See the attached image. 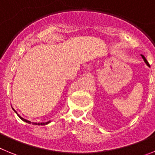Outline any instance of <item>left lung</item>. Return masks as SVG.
Instances as JSON below:
<instances>
[{
    "mask_svg": "<svg viewBox=\"0 0 155 155\" xmlns=\"http://www.w3.org/2000/svg\"><path fill=\"white\" fill-rule=\"evenodd\" d=\"M142 58L143 59V61H144V62L146 63V64H147V66H149V67H150V64H148V62H147V60H146V59H145V57H143V56H142Z\"/></svg>",
    "mask_w": 155,
    "mask_h": 155,
    "instance_id": "1",
    "label": "left lung"
}]
</instances>
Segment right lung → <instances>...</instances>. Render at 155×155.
<instances>
[{
	"label": "right lung",
	"instance_id": "add662e5",
	"mask_svg": "<svg viewBox=\"0 0 155 155\" xmlns=\"http://www.w3.org/2000/svg\"><path fill=\"white\" fill-rule=\"evenodd\" d=\"M15 112L16 113V111L15 110ZM18 114V113H17ZM18 116H19V118L21 119V120H22L23 121H25V122H26V123H28V124H35V125H46V124H49V123H50V121H48V122H46V123H38V124H37V123H32V122H30V121H28V120H25V119H24V118H22V117H21V116H19L18 114Z\"/></svg>",
	"mask_w": 155,
	"mask_h": 155
}]
</instances>
